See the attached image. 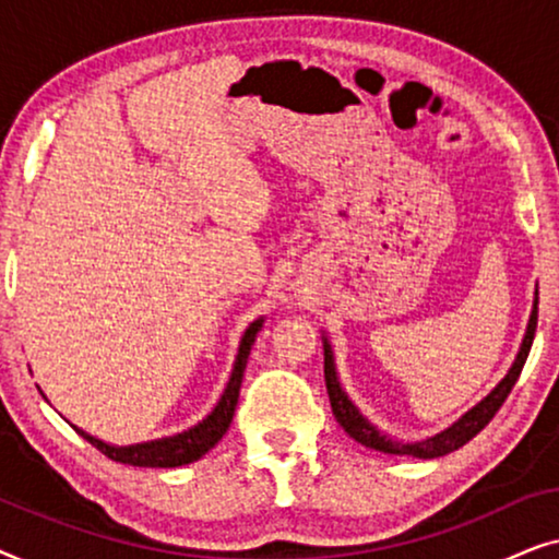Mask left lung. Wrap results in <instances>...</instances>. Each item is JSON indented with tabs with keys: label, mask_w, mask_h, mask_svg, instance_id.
Segmentation results:
<instances>
[{
	"label": "left lung",
	"mask_w": 559,
	"mask_h": 559,
	"mask_svg": "<svg viewBox=\"0 0 559 559\" xmlns=\"http://www.w3.org/2000/svg\"><path fill=\"white\" fill-rule=\"evenodd\" d=\"M537 305H539V300H534V310H532L530 325H526L522 350H519L514 366H511L501 384L496 386L493 392L478 404V407H473L463 419H457L453 427H448L445 432L435 435V438L425 440V442H415V445H404V442H394L392 438H386V435H381L377 427L369 425V419H366L361 412L354 407V402L348 400L346 392H343L341 384H338V377H335L333 354H331V346H328V341H325V386H328V396H331V407H333L335 419H338V425L356 442H361V445L371 448V450H379V453L415 455V457H440V455L453 453V450H457V448H463L465 442L476 438V435L484 430L488 423H491L496 412L501 409V404L507 402L511 389H514L519 373H522V369H524L526 356H530L534 331H537Z\"/></svg>",
	"instance_id": "left-lung-1"
}]
</instances>
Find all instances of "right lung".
Returning <instances> with one entry per match:
<instances>
[{"instance_id": "obj_1", "label": "right lung", "mask_w": 559, "mask_h": 559, "mask_svg": "<svg viewBox=\"0 0 559 559\" xmlns=\"http://www.w3.org/2000/svg\"><path fill=\"white\" fill-rule=\"evenodd\" d=\"M259 328H262V320H254V323L247 328V333H243L231 379H228V386L224 396L218 400L216 409H213L201 425L190 427L188 432L175 435V438L155 440V442H142V445L114 448V445H106L102 440H96L94 435L79 430V427H73V430L79 432L83 440H88L96 450H102L106 457H111V461L124 463V465H140V468H178V465L198 461V457H203L221 438H224L228 425H231L236 402H239L243 369H247L251 343H254Z\"/></svg>"}]
</instances>
